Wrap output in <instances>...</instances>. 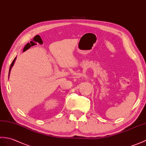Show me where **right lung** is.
<instances>
[{
    "label": "right lung",
    "mask_w": 146,
    "mask_h": 146,
    "mask_svg": "<svg viewBox=\"0 0 146 146\" xmlns=\"http://www.w3.org/2000/svg\"><path fill=\"white\" fill-rule=\"evenodd\" d=\"M15 60H16V58H14V60H13V62H12V63H11V67H10V69H9V74H10V72H11V68H12V67L13 66V64H14V62H15Z\"/></svg>",
    "instance_id": "add662e5"
}]
</instances>
